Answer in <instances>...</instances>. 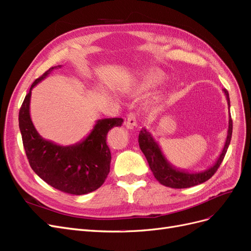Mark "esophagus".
I'll list each match as a JSON object with an SVG mask.
<instances>
[{"instance_id": "1", "label": "esophagus", "mask_w": 251, "mask_h": 251, "mask_svg": "<svg viewBox=\"0 0 251 251\" xmlns=\"http://www.w3.org/2000/svg\"><path fill=\"white\" fill-rule=\"evenodd\" d=\"M126 124L128 127H133V126H136L137 124V121H136V117L134 114H129L127 116V119H126Z\"/></svg>"}]
</instances>
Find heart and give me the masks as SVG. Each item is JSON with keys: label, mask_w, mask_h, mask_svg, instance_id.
<instances>
[{"label": "heart", "mask_w": 251, "mask_h": 251, "mask_svg": "<svg viewBox=\"0 0 251 251\" xmlns=\"http://www.w3.org/2000/svg\"><path fill=\"white\" fill-rule=\"evenodd\" d=\"M165 80L164 74L156 70H149L144 71L141 73V75L137 80L135 85L136 92H144L150 90L152 87H155L160 84Z\"/></svg>", "instance_id": "b5f03b06"}]
</instances>
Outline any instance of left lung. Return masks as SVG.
I'll use <instances>...</instances> for the list:
<instances>
[{"label": "left lung", "mask_w": 251, "mask_h": 251, "mask_svg": "<svg viewBox=\"0 0 251 251\" xmlns=\"http://www.w3.org/2000/svg\"><path fill=\"white\" fill-rule=\"evenodd\" d=\"M226 100H227L228 109L230 107V100L228 92L223 90ZM232 134V120L229 114L228 118V130L226 136L224 147L220 153L219 157L217 158L215 164L204 171L201 172H188L185 170H180L174 167L164 155L159 145L154 140V137L149 132L148 129L142 128L139 134V145L144 155L146 156L151 171L159 183L173 189H183L197 185L199 183L208 180L216 173L218 168L220 167L222 160L228 149Z\"/></svg>", "instance_id": "left-lung-1"}]
</instances>
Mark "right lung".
Masks as SVG:
<instances>
[{
	"mask_svg": "<svg viewBox=\"0 0 251 251\" xmlns=\"http://www.w3.org/2000/svg\"><path fill=\"white\" fill-rule=\"evenodd\" d=\"M53 67L32 83L19 114V126L32 170L51 187L72 195H83L99 189L110 169L111 154L106 135L111 128L121 126L122 118L96 121L92 131L79 143L61 146L39 135L30 117L33 87L49 76Z\"/></svg>",
	"mask_w": 251,
	"mask_h": 251,
	"instance_id": "obj_1",
	"label": "right lung"
}]
</instances>
